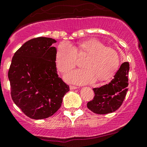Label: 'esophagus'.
<instances>
[{"instance_id":"1","label":"esophagus","mask_w":147,"mask_h":147,"mask_svg":"<svg viewBox=\"0 0 147 147\" xmlns=\"http://www.w3.org/2000/svg\"><path fill=\"white\" fill-rule=\"evenodd\" d=\"M69 88H70V90H76L77 88H78V87L74 86H70Z\"/></svg>"}]
</instances>
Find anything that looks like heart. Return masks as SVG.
Here are the masks:
<instances>
[{"instance_id":"obj_1","label":"heart","mask_w":147,"mask_h":147,"mask_svg":"<svg viewBox=\"0 0 147 147\" xmlns=\"http://www.w3.org/2000/svg\"><path fill=\"white\" fill-rule=\"evenodd\" d=\"M87 55L83 63L84 69L71 71L64 75L67 82L76 84H87L97 80H107L114 76L120 64L119 55L114 49L105 47L96 39L80 42L77 46L61 42L55 55V62L59 71L64 73L76 66L77 55Z\"/></svg>"}]
</instances>
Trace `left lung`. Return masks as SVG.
<instances>
[{
	"instance_id": "1",
	"label": "left lung",
	"mask_w": 147,
	"mask_h": 147,
	"mask_svg": "<svg viewBox=\"0 0 147 147\" xmlns=\"http://www.w3.org/2000/svg\"><path fill=\"white\" fill-rule=\"evenodd\" d=\"M129 69L128 62L123 63L109 83L93 88L94 98L87 104L90 111L97 114H107L121 107L128 90Z\"/></svg>"
}]
</instances>
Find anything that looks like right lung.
<instances>
[{
    "label": "right lung",
    "mask_w": 147,
    "mask_h": 147,
    "mask_svg": "<svg viewBox=\"0 0 147 147\" xmlns=\"http://www.w3.org/2000/svg\"><path fill=\"white\" fill-rule=\"evenodd\" d=\"M57 42L51 38L28 40L15 53L8 78L11 97L25 115L33 119L47 118L60 108L69 87L59 78L55 55Z\"/></svg>",
    "instance_id": "1"
}]
</instances>
